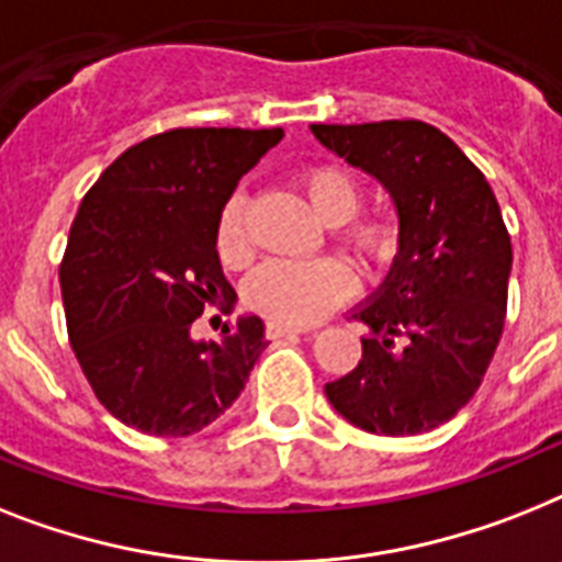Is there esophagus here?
Returning <instances> with one entry per match:
<instances>
[{"label": "esophagus", "instance_id": "esophagus-1", "mask_svg": "<svg viewBox=\"0 0 562 562\" xmlns=\"http://www.w3.org/2000/svg\"><path fill=\"white\" fill-rule=\"evenodd\" d=\"M299 333H307V327H295V324H284V322H267V338L299 336Z\"/></svg>", "mask_w": 562, "mask_h": 562}]
</instances>
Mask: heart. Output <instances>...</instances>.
<instances>
[{"mask_svg": "<svg viewBox=\"0 0 562 562\" xmlns=\"http://www.w3.org/2000/svg\"><path fill=\"white\" fill-rule=\"evenodd\" d=\"M299 187L324 224H336V240L368 267H382L396 255L402 229L387 212H359L361 183L338 164H310L299 171ZM221 261L240 267L249 258L247 194L232 192L221 206L215 229ZM353 290V276L341 261H286L272 258L247 278L244 299L272 322L310 324Z\"/></svg>", "mask_w": 562, "mask_h": 562, "instance_id": "heart-1", "label": "heart"}]
</instances>
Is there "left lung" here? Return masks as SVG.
<instances>
[{
  "mask_svg": "<svg viewBox=\"0 0 562 562\" xmlns=\"http://www.w3.org/2000/svg\"><path fill=\"white\" fill-rule=\"evenodd\" d=\"M313 134L382 180L402 229L391 276L353 315L370 330L359 364L324 393L368 434L439 428L480 391L503 336L512 235L497 198L462 148L422 120L315 123Z\"/></svg>",
  "mask_w": 562,
  "mask_h": 562,
  "instance_id": "1",
  "label": "left lung"
}]
</instances>
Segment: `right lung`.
<instances>
[{"instance_id": "right-lung-1", "label": "right lung", "mask_w": 562, "mask_h": 562, "mask_svg": "<svg viewBox=\"0 0 562 562\" xmlns=\"http://www.w3.org/2000/svg\"><path fill=\"white\" fill-rule=\"evenodd\" d=\"M281 128H169L88 189L59 286L74 356L100 405L151 437H189L226 414L267 347L244 315L221 341L192 338L203 307L235 290L215 249L221 206Z\"/></svg>"}]
</instances>
